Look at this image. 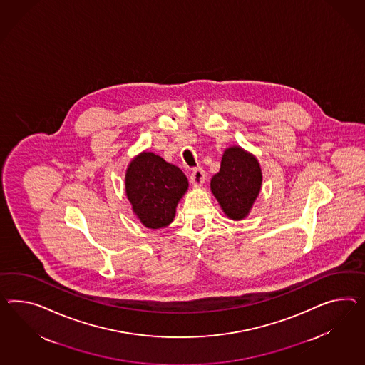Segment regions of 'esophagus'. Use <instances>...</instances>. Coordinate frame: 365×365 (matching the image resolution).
<instances>
[{
  "mask_svg": "<svg viewBox=\"0 0 365 365\" xmlns=\"http://www.w3.org/2000/svg\"><path fill=\"white\" fill-rule=\"evenodd\" d=\"M205 170L202 168L193 169L190 173V181L195 187H201L205 182Z\"/></svg>",
  "mask_w": 365,
  "mask_h": 365,
  "instance_id": "1",
  "label": "esophagus"
}]
</instances>
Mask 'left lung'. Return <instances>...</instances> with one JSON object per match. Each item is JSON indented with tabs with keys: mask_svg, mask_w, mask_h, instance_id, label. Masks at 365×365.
<instances>
[{
	"mask_svg": "<svg viewBox=\"0 0 365 365\" xmlns=\"http://www.w3.org/2000/svg\"><path fill=\"white\" fill-rule=\"evenodd\" d=\"M262 172L257 159L240 147L225 150L221 169L210 187L225 215L232 220L246 217L261 190Z\"/></svg>",
	"mask_w": 365,
	"mask_h": 365,
	"instance_id": "1",
	"label": "left lung"
}]
</instances>
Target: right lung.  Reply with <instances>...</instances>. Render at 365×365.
Segmentation results:
<instances>
[{"label": "right lung", "instance_id": "obj_1", "mask_svg": "<svg viewBox=\"0 0 365 365\" xmlns=\"http://www.w3.org/2000/svg\"><path fill=\"white\" fill-rule=\"evenodd\" d=\"M187 189L182 170L155 153L143 152L127 169L125 193L133 212L150 229L173 221L178 200Z\"/></svg>", "mask_w": 365, "mask_h": 365}]
</instances>
